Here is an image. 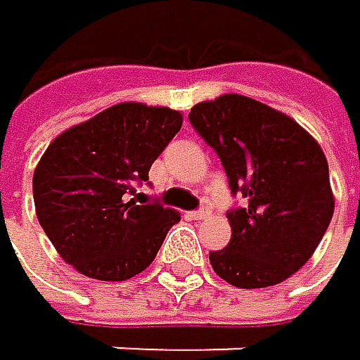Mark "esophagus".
<instances>
[{
  "instance_id": "1",
  "label": "esophagus",
  "mask_w": 360,
  "mask_h": 360,
  "mask_svg": "<svg viewBox=\"0 0 360 360\" xmlns=\"http://www.w3.org/2000/svg\"><path fill=\"white\" fill-rule=\"evenodd\" d=\"M188 216H190L192 220H205V218H210V216H212V210H210V207H200V210L190 212Z\"/></svg>"
}]
</instances>
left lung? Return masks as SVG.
Instances as JSON below:
<instances>
[{
  "label": "left lung",
  "mask_w": 360,
  "mask_h": 360,
  "mask_svg": "<svg viewBox=\"0 0 360 360\" xmlns=\"http://www.w3.org/2000/svg\"><path fill=\"white\" fill-rule=\"evenodd\" d=\"M192 127L210 144L244 207L226 212L231 242L210 252L226 283L257 289L298 272L335 212L328 162L294 118L242 94L196 103Z\"/></svg>",
  "instance_id": "1"
}]
</instances>
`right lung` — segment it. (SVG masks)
I'll use <instances>...</instances> for the list:
<instances>
[{
    "label": "right lung",
    "mask_w": 360,
    "mask_h": 360,
    "mask_svg": "<svg viewBox=\"0 0 360 360\" xmlns=\"http://www.w3.org/2000/svg\"><path fill=\"white\" fill-rule=\"evenodd\" d=\"M181 122L170 108L118 103L47 146L32 179L34 205L66 264L96 281H127L150 266L181 216L129 196Z\"/></svg>",
    "instance_id": "1"
}]
</instances>
